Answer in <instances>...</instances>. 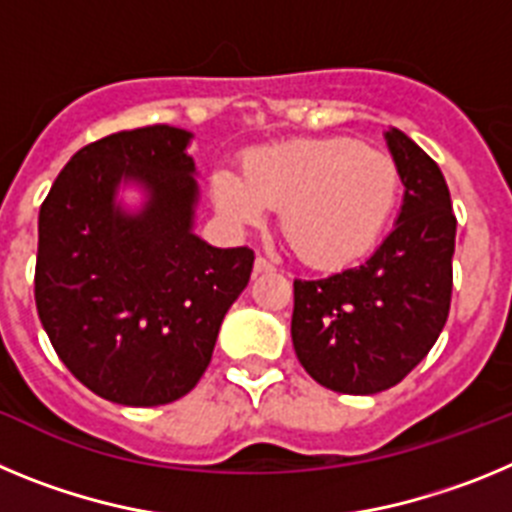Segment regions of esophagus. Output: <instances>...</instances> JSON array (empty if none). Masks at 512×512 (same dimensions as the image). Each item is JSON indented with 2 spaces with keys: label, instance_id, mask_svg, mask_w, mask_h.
<instances>
[{
  "label": "esophagus",
  "instance_id": "34e87169",
  "mask_svg": "<svg viewBox=\"0 0 512 512\" xmlns=\"http://www.w3.org/2000/svg\"><path fill=\"white\" fill-rule=\"evenodd\" d=\"M274 269H277V264L266 259V256H256V261H253V271H256V274H266V271Z\"/></svg>",
  "mask_w": 512,
  "mask_h": 512
}]
</instances>
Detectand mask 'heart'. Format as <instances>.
Segmentation results:
<instances>
[{"instance_id":"1","label":"heart","mask_w":512,"mask_h":512,"mask_svg":"<svg viewBox=\"0 0 512 512\" xmlns=\"http://www.w3.org/2000/svg\"><path fill=\"white\" fill-rule=\"evenodd\" d=\"M400 189L395 158L341 135L259 148L243 161V176H212L217 207L235 223L282 210L284 241L315 269H341L372 251Z\"/></svg>"}]
</instances>
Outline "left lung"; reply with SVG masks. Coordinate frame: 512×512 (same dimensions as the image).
<instances>
[{
	"mask_svg": "<svg viewBox=\"0 0 512 512\" xmlns=\"http://www.w3.org/2000/svg\"><path fill=\"white\" fill-rule=\"evenodd\" d=\"M387 146L405 184L397 225L361 266L295 279L292 343L305 372L343 395L408 377L441 336L454 289L456 215L441 169L402 130Z\"/></svg>",
	"mask_w": 512,
	"mask_h": 512,
	"instance_id": "8db88e82",
	"label": "left lung"
}]
</instances>
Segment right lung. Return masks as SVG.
Returning a JSON list of instances; mask_svg holds the SVG:
<instances>
[{"label":"right lung","instance_id":"1","mask_svg":"<svg viewBox=\"0 0 512 512\" xmlns=\"http://www.w3.org/2000/svg\"><path fill=\"white\" fill-rule=\"evenodd\" d=\"M189 138L146 125L94 140L40 205V323L66 369L117 405L153 408L187 395L251 279V248H212L192 233ZM122 178L149 189L138 216L114 205Z\"/></svg>","mask_w":512,"mask_h":512}]
</instances>
